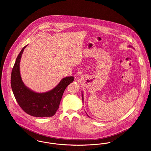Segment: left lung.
I'll return each mask as SVG.
<instances>
[{
  "label": "left lung",
  "mask_w": 151,
  "mask_h": 151,
  "mask_svg": "<svg viewBox=\"0 0 151 151\" xmlns=\"http://www.w3.org/2000/svg\"><path fill=\"white\" fill-rule=\"evenodd\" d=\"M129 47H131V48H132V47L131 46H129ZM82 101H83V93H82ZM86 114H87V113H86ZM87 115L88 116V114H87ZM88 117H90L88 116Z\"/></svg>",
  "instance_id": "left-lung-1"
}]
</instances>
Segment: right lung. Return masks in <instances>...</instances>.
<instances>
[{"label":"right lung","mask_w":151,"mask_h":151,"mask_svg":"<svg viewBox=\"0 0 151 151\" xmlns=\"http://www.w3.org/2000/svg\"><path fill=\"white\" fill-rule=\"evenodd\" d=\"M26 46L19 54L11 73V84L14 96L20 107L28 114L37 117H52L59 108L66 87L74 78L70 76L62 79L58 85L48 92L33 91L25 85L20 75V60Z\"/></svg>","instance_id":"obj_1"}]
</instances>
